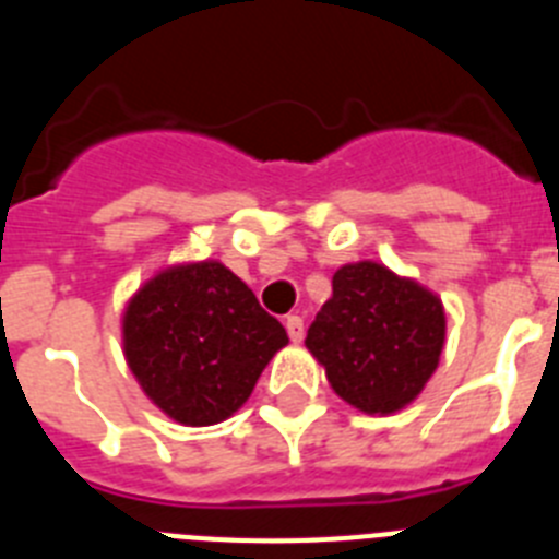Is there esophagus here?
Returning <instances> with one entry per match:
<instances>
[{
    "label": "esophagus",
    "mask_w": 559,
    "mask_h": 559,
    "mask_svg": "<svg viewBox=\"0 0 559 559\" xmlns=\"http://www.w3.org/2000/svg\"><path fill=\"white\" fill-rule=\"evenodd\" d=\"M285 330H288L290 341L294 344H299L305 335V322H302V316H285Z\"/></svg>",
    "instance_id": "1"
}]
</instances>
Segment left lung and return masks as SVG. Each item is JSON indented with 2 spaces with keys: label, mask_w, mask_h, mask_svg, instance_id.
Instances as JSON below:
<instances>
[{
  "label": "left lung",
  "mask_w": 559,
  "mask_h": 559,
  "mask_svg": "<svg viewBox=\"0 0 559 559\" xmlns=\"http://www.w3.org/2000/svg\"><path fill=\"white\" fill-rule=\"evenodd\" d=\"M305 347L330 386L364 414H394L426 389L445 347V308L417 280L360 260L333 274Z\"/></svg>",
  "instance_id": "obj_1"
}]
</instances>
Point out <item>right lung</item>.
Instances as JSON below:
<instances>
[{"mask_svg":"<svg viewBox=\"0 0 559 559\" xmlns=\"http://www.w3.org/2000/svg\"><path fill=\"white\" fill-rule=\"evenodd\" d=\"M288 333L218 260L167 265L128 299L122 353L156 408L215 426L249 400Z\"/></svg>","mask_w":559,"mask_h":559,"instance_id":"obj_1","label":"right lung"}]
</instances>
